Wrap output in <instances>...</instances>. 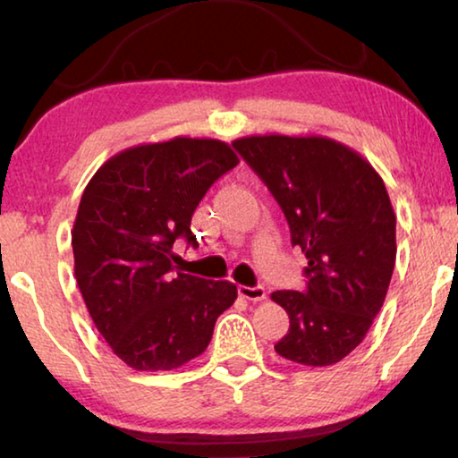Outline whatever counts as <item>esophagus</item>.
Returning <instances> with one entry per match:
<instances>
[{"label":"esophagus","mask_w":458,"mask_h":458,"mask_svg":"<svg viewBox=\"0 0 458 458\" xmlns=\"http://www.w3.org/2000/svg\"><path fill=\"white\" fill-rule=\"evenodd\" d=\"M240 297L246 299V301H252V303H257V301L267 299V291L262 289V286H240L238 289Z\"/></svg>","instance_id":"34e87169"}]
</instances>
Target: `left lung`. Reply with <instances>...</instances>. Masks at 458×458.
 Instances as JSON below:
<instances>
[{"label":"left lung","mask_w":458,"mask_h":458,"mask_svg":"<svg viewBox=\"0 0 458 458\" xmlns=\"http://www.w3.org/2000/svg\"><path fill=\"white\" fill-rule=\"evenodd\" d=\"M232 145L267 183L309 260L303 293L270 294L291 319L275 350L301 366H333L366 337L396 265V214L384 180L329 137L252 135Z\"/></svg>","instance_id":"8db88e82"}]
</instances>
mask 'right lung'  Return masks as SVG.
I'll use <instances>...</instances> for the list:
<instances>
[{"label": "right lung", "instance_id": "obj_1", "mask_svg": "<svg viewBox=\"0 0 458 458\" xmlns=\"http://www.w3.org/2000/svg\"><path fill=\"white\" fill-rule=\"evenodd\" d=\"M238 155L218 139L129 147L98 167L72 228L74 276L113 353L139 371L175 369L210 344L236 284L174 273L177 238Z\"/></svg>", "mask_w": 458, "mask_h": 458}]
</instances>
